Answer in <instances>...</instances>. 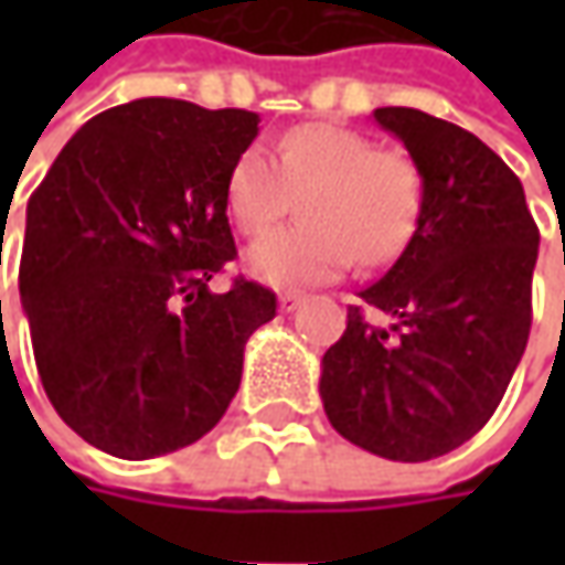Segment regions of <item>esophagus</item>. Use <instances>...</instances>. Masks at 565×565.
<instances>
[{"instance_id": "34e87169", "label": "esophagus", "mask_w": 565, "mask_h": 565, "mask_svg": "<svg viewBox=\"0 0 565 565\" xmlns=\"http://www.w3.org/2000/svg\"><path fill=\"white\" fill-rule=\"evenodd\" d=\"M305 305V295L301 292H282L279 295V311H286V315H292Z\"/></svg>"}]
</instances>
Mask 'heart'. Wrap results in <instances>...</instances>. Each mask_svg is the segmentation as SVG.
<instances>
[{
    "instance_id": "heart-1",
    "label": "heart",
    "mask_w": 565,
    "mask_h": 565,
    "mask_svg": "<svg viewBox=\"0 0 565 565\" xmlns=\"http://www.w3.org/2000/svg\"><path fill=\"white\" fill-rule=\"evenodd\" d=\"M301 191L305 223L250 245L248 273L273 289L327 282L359 264H383L408 242L422 210V172L402 150L333 121L286 131L276 150L245 147L226 175V206L245 235H260Z\"/></svg>"
}]
</instances>
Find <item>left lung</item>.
<instances>
[{"instance_id":"8db88e82","label":"left lung","mask_w":565,"mask_h":565,"mask_svg":"<svg viewBox=\"0 0 565 565\" xmlns=\"http://www.w3.org/2000/svg\"><path fill=\"white\" fill-rule=\"evenodd\" d=\"M422 172V210L399 260L361 289L320 361V399L349 444L427 462L471 440L503 399L532 330L534 226L522 182L488 143L422 109H374Z\"/></svg>"}]
</instances>
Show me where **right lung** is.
Returning <instances> with one entry per match:
<instances>
[{
  "instance_id": "right-lung-1",
  "label": "right lung",
  "mask_w": 565,
  "mask_h": 565,
  "mask_svg": "<svg viewBox=\"0 0 565 565\" xmlns=\"http://www.w3.org/2000/svg\"><path fill=\"white\" fill-rule=\"evenodd\" d=\"M257 113L131 99L81 125L28 201L21 305L58 418L109 456L201 440L276 295L210 279L235 257L226 175Z\"/></svg>"
}]
</instances>
